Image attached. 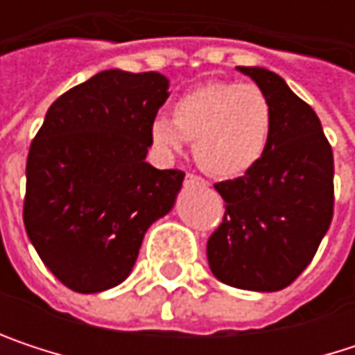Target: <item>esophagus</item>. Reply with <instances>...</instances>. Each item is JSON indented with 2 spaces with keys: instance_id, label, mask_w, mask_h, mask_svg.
Instances as JSON below:
<instances>
[{
  "instance_id": "1",
  "label": "esophagus",
  "mask_w": 355,
  "mask_h": 355,
  "mask_svg": "<svg viewBox=\"0 0 355 355\" xmlns=\"http://www.w3.org/2000/svg\"><path fill=\"white\" fill-rule=\"evenodd\" d=\"M184 182L191 184V187H207V180H205V178L197 177V175H193V173H189V175L184 177Z\"/></svg>"
}]
</instances>
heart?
<instances>
[{
  "label": "heart",
  "mask_w": 355,
  "mask_h": 355,
  "mask_svg": "<svg viewBox=\"0 0 355 355\" xmlns=\"http://www.w3.org/2000/svg\"><path fill=\"white\" fill-rule=\"evenodd\" d=\"M271 121V105L257 86L207 82L178 98L173 121L154 119L150 137L164 156H178L184 141H191L203 171L234 178L247 175L263 158Z\"/></svg>",
  "instance_id": "heart-1"
}]
</instances>
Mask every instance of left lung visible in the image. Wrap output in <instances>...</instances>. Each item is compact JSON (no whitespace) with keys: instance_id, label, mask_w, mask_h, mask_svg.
<instances>
[{"instance_id":"obj_1","label":"left lung","mask_w":355,"mask_h":355,"mask_svg":"<svg viewBox=\"0 0 355 355\" xmlns=\"http://www.w3.org/2000/svg\"><path fill=\"white\" fill-rule=\"evenodd\" d=\"M271 105V135L247 175L216 182L226 201L207 241L211 273L232 288L277 292L313 261L333 220V150L319 116L263 67H239Z\"/></svg>"}]
</instances>
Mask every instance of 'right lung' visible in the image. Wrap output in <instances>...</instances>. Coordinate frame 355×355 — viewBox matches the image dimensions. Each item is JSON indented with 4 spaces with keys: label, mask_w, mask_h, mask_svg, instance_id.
Listing matches in <instances>:
<instances>
[{
    "label": "right lung",
    "mask_w": 355,
    "mask_h": 355,
    "mask_svg": "<svg viewBox=\"0 0 355 355\" xmlns=\"http://www.w3.org/2000/svg\"><path fill=\"white\" fill-rule=\"evenodd\" d=\"M166 98L158 71L107 69L46 110L28 152L22 216L42 263L73 292L125 282L146 230L175 205L184 173L146 162Z\"/></svg>",
    "instance_id": "right-lung-1"
}]
</instances>
